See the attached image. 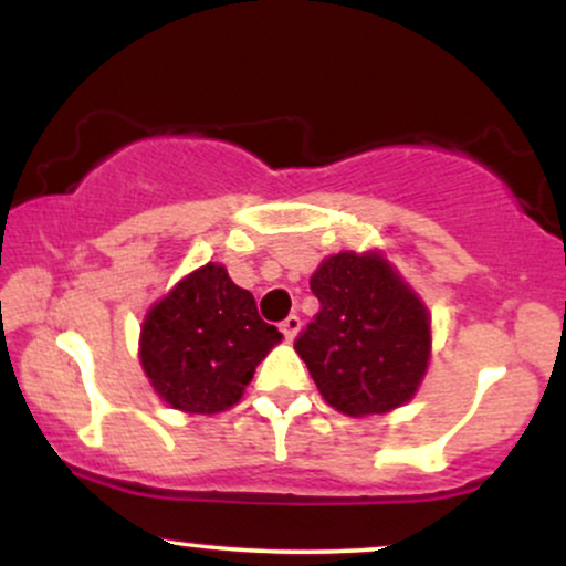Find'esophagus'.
<instances>
[{
    "label": "esophagus",
    "instance_id": "esophagus-1",
    "mask_svg": "<svg viewBox=\"0 0 566 566\" xmlns=\"http://www.w3.org/2000/svg\"><path fill=\"white\" fill-rule=\"evenodd\" d=\"M279 329H282V333H284V337H287V340H295L297 333H301V316H297V314H290L287 319H284L282 324H279Z\"/></svg>",
    "mask_w": 566,
    "mask_h": 566
}]
</instances>
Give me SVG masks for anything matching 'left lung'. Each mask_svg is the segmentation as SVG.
Wrapping results in <instances>:
<instances>
[{"label": "left lung", "instance_id": "1", "mask_svg": "<svg viewBox=\"0 0 566 566\" xmlns=\"http://www.w3.org/2000/svg\"><path fill=\"white\" fill-rule=\"evenodd\" d=\"M319 314L295 350L329 407L386 415L418 394L431 359V314L380 250L337 252L311 276Z\"/></svg>", "mask_w": 566, "mask_h": 566}]
</instances>
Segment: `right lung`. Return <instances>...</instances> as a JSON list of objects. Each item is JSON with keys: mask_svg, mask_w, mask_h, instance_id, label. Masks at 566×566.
I'll list each match as a JSON object with an SVG mask.
<instances>
[{"mask_svg": "<svg viewBox=\"0 0 566 566\" xmlns=\"http://www.w3.org/2000/svg\"><path fill=\"white\" fill-rule=\"evenodd\" d=\"M279 340L282 333L258 316L252 292L237 287L226 265L207 263L148 308L138 356L165 405L216 415L242 399Z\"/></svg>", "mask_w": 566, "mask_h": 566, "instance_id": "1", "label": "right lung"}]
</instances>
